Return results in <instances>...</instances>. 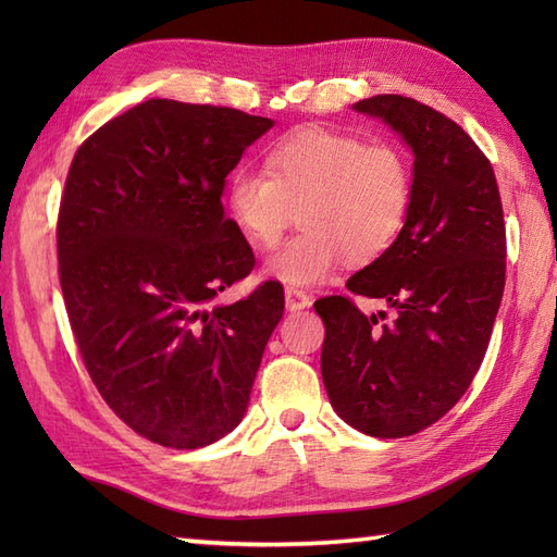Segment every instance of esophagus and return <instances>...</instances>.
<instances>
[{
	"mask_svg": "<svg viewBox=\"0 0 557 557\" xmlns=\"http://www.w3.org/2000/svg\"><path fill=\"white\" fill-rule=\"evenodd\" d=\"M285 304H287L289 311H301V309H309L311 297L299 287H287L285 289Z\"/></svg>",
	"mask_w": 557,
	"mask_h": 557,
	"instance_id": "1",
	"label": "esophagus"
}]
</instances>
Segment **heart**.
Returning a JSON list of instances; mask_svg holds the SVG:
<instances>
[{
  "label": "heart",
  "mask_w": 557,
  "mask_h": 557,
  "mask_svg": "<svg viewBox=\"0 0 557 557\" xmlns=\"http://www.w3.org/2000/svg\"><path fill=\"white\" fill-rule=\"evenodd\" d=\"M224 206L248 244L270 248L297 218L304 230L270 256L268 272L287 285H315L347 256L381 258L405 232L413 206V164L393 140H366L301 126L265 156V172L234 170Z\"/></svg>",
  "instance_id": "heart-1"
}]
</instances>
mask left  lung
I'll list each match as a JSON object with an SVG mask.
<instances>
[{
  "label": "left lung",
  "mask_w": 557,
  "mask_h": 557,
  "mask_svg": "<svg viewBox=\"0 0 557 557\" xmlns=\"http://www.w3.org/2000/svg\"><path fill=\"white\" fill-rule=\"evenodd\" d=\"M413 150L405 232L347 289L313 304L325 323L321 373L335 411L373 437H407L443 419L486 357L505 289V220L491 160L449 116L405 96L354 104Z\"/></svg>",
  "instance_id": "left-lung-1"
}]
</instances>
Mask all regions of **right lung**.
<instances>
[{"instance_id":"obj_1","label":"right lung","mask_w":557,"mask_h":557,"mask_svg":"<svg viewBox=\"0 0 557 557\" xmlns=\"http://www.w3.org/2000/svg\"><path fill=\"white\" fill-rule=\"evenodd\" d=\"M272 126L234 108L148 100L83 140L57 215L66 315L83 366L128 429L174 449L242 421L285 297L218 306L256 256L222 188Z\"/></svg>"}]
</instances>
